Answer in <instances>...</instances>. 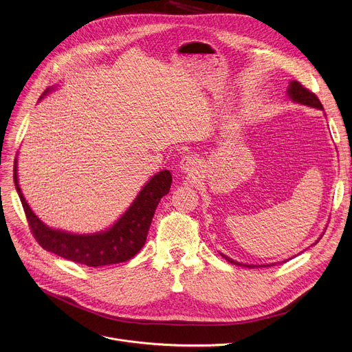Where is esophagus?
Returning <instances> with one entry per match:
<instances>
[{"instance_id":"1","label":"esophagus","mask_w":352,"mask_h":352,"mask_svg":"<svg viewBox=\"0 0 352 352\" xmlns=\"http://www.w3.org/2000/svg\"><path fill=\"white\" fill-rule=\"evenodd\" d=\"M179 168L182 170V173L188 174V175L195 174L199 168V161L197 160L195 155H190V154L184 155L179 161Z\"/></svg>"}]
</instances>
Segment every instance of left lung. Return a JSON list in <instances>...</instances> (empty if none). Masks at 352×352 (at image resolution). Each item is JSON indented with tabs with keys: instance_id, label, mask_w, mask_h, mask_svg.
Wrapping results in <instances>:
<instances>
[{
	"instance_id": "obj_1",
	"label": "left lung",
	"mask_w": 352,
	"mask_h": 352,
	"mask_svg": "<svg viewBox=\"0 0 352 352\" xmlns=\"http://www.w3.org/2000/svg\"><path fill=\"white\" fill-rule=\"evenodd\" d=\"M287 93H289V96L292 98V100H294V102H297V103H301V104H306V106H310V107H316V109H320V110H324L322 109V104H321V102H320V99L314 95L313 91H310L307 87H304L300 82H297V80H293V82H290V86H289V90H287ZM320 241V239H318ZM317 241V242H318ZM316 242V243H317ZM223 256V254H222ZM225 259L228 261V262H230V263H233V265H236V266H246V267H249V269H253L254 266L253 265H243V263H239V262H235V261H232V259H229V257H226V256H223ZM276 263H272V265H263V266H274ZM256 267H259V266H256Z\"/></svg>"
}]
</instances>
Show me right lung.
I'll return each instance as SVG.
<instances>
[{"mask_svg":"<svg viewBox=\"0 0 352 352\" xmlns=\"http://www.w3.org/2000/svg\"><path fill=\"white\" fill-rule=\"evenodd\" d=\"M45 90V93H48ZM43 96V95H42ZM14 181L22 202L31 232L36 242L48 252L63 259L89 267H100L130 261L146 243L147 233L160 199L167 195L173 182L168 170L160 171L140 191L134 202L109 230L93 235H75L63 230L51 229L32 212L18 185L16 161L14 166Z\"/></svg>","mask_w":352,"mask_h":352,"instance_id":"add662e5","label":"right lung"}]
</instances>
